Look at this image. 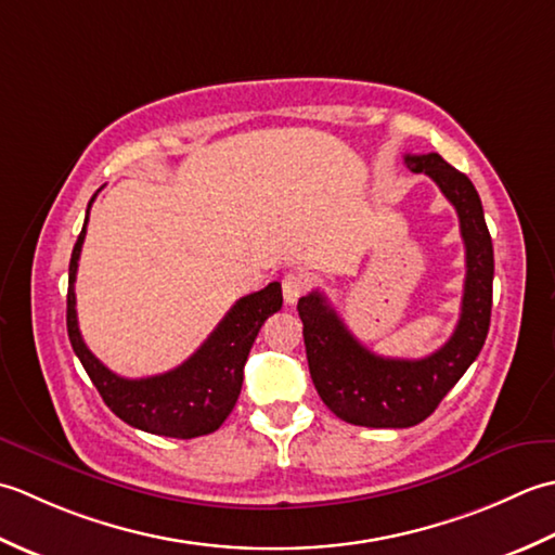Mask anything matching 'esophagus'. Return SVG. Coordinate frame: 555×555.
<instances>
[{"label":"esophagus","instance_id":"esophagus-1","mask_svg":"<svg viewBox=\"0 0 555 555\" xmlns=\"http://www.w3.org/2000/svg\"><path fill=\"white\" fill-rule=\"evenodd\" d=\"M311 287V278L301 270H292L285 278H282V297L287 304H297L301 294H307Z\"/></svg>","mask_w":555,"mask_h":555}]
</instances>
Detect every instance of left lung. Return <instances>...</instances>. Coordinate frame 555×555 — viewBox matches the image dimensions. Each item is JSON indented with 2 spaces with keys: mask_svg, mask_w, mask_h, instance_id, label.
I'll return each mask as SVG.
<instances>
[{
  "mask_svg": "<svg viewBox=\"0 0 555 555\" xmlns=\"http://www.w3.org/2000/svg\"><path fill=\"white\" fill-rule=\"evenodd\" d=\"M412 172L431 177L455 206L465 242L467 275L462 313L450 340L424 359L373 354L347 331L325 294L311 292L297 304L304 323L309 371L321 400L354 426L406 428L431 416L450 388L465 376L489 335L493 299V244L477 189L467 175L438 153L404 155Z\"/></svg>",
  "mask_w": 555,
  "mask_h": 555,
  "instance_id": "left-lung-1",
  "label": "left lung"
}]
</instances>
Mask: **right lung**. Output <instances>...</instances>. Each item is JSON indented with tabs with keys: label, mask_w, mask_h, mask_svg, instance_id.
<instances>
[{
	"label": "right lung",
	"mask_w": 555,
	"mask_h": 555,
	"mask_svg": "<svg viewBox=\"0 0 555 555\" xmlns=\"http://www.w3.org/2000/svg\"><path fill=\"white\" fill-rule=\"evenodd\" d=\"M95 196L90 198L88 210L93 206ZM86 224L88 215L69 263L66 331H69L74 352L81 359L100 398L121 422L155 436L198 438L218 431L242 392L244 364L258 331H261L268 315H273L282 307L280 282H270L261 292L246 294L236 301L208 335V340L182 366L160 373V376L121 378L90 352L81 331H78L74 282L86 240Z\"/></svg>",
	"instance_id": "add662e5"
}]
</instances>
